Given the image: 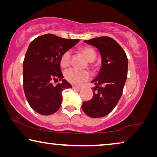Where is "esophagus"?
I'll use <instances>...</instances> for the list:
<instances>
[{
	"instance_id": "obj_1",
	"label": "esophagus",
	"mask_w": 157,
	"mask_h": 157,
	"mask_svg": "<svg viewBox=\"0 0 157 157\" xmlns=\"http://www.w3.org/2000/svg\"><path fill=\"white\" fill-rule=\"evenodd\" d=\"M73 89H75V90H79V89H81V86H73Z\"/></svg>"
}]
</instances>
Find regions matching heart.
I'll list each match as a JSON object with an SVG mask.
<instances>
[{
	"instance_id": "heart-1",
	"label": "heart",
	"mask_w": 157,
	"mask_h": 157,
	"mask_svg": "<svg viewBox=\"0 0 157 157\" xmlns=\"http://www.w3.org/2000/svg\"><path fill=\"white\" fill-rule=\"evenodd\" d=\"M80 51L86 56L90 62L95 60L96 58V52L93 48L90 47H83ZM60 65L63 68L70 66L71 63V52L70 50L64 51L62 54L59 59ZM64 77L71 84L79 85L82 82L87 81L90 78V73L87 71H82L76 69H68L64 72Z\"/></svg>"
}]
</instances>
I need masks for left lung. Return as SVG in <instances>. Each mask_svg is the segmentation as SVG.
Masks as SVG:
<instances>
[{
  "label": "left lung",
  "mask_w": 157,
  "mask_h": 157,
  "mask_svg": "<svg viewBox=\"0 0 157 157\" xmlns=\"http://www.w3.org/2000/svg\"><path fill=\"white\" fill-rule=\"evenodd\" d=\"M84 42L98 48L102 64L98 75L92 81L95 84L93 98L84 101L82 108L90 117L99 118L108 115L121 98L127 78L128 60L122 47L110 37H98Z\"/></svg>",
  "instance_id": "obj_1"
}]
</instances>
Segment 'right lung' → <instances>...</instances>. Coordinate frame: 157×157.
Masks as SVG:
<instances>
[{
    "instance_id": "obj_1",
    "label": "right lung",
    "mask_w": 157,
    "mask_h": 157,
    "mask_svg": "<svg viewBox=\"0 0 157 157\" xmlns=\"http://www.w3.org/2000/svg\"><path fill=\"white\" fill-rule=\"evenodd\" d=\"M48 33L31 42L23 61V88L32 109L42 115H50L60 108L62 92L72 88L60 69V57L79 42ZM61 81L56 87L52 82Z\"/></svg>"
}]
</instances>
